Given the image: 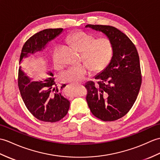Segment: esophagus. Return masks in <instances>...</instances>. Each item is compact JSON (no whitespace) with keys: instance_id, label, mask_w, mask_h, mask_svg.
<instances>
[{"instance_id":"esophagus-1","label":"esophagus","mask_w":160,"mask_h":160,"mask_svg":"<svg viewBox=\"0 0 160 160\" xmlns=\"http://www.w3.org/2000/svg\"><path fill=\"white\" fill-rule=\"evenodd\" d=\"M80 86H82V85H81V84H80Z\"/></svg>"}]
</instances>
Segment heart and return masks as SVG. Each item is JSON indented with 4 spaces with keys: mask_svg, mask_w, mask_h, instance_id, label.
I'll use <instances>...</instances> for the list:
<instances>
[{
    "mask_svg": "<svg viewBox=\"0 0 160 160\" xmlns=\"http://www.w3.org/2000/svg\"><path fill=\"white\" fill-rule=\"evenodd\" d=\"M69 43L80 52H82V60L86 63L70 67L61 74L63 82L79 83L90 73L101 72L109 65L113 56V45L108 38L96 39L94 35L84 31H76L68 38ZM58 47L53 51L52 59L56 68L60 66L57 57Z\"/></svg>",
    "mask_w": 160,
    "mask_h": 160,
    "instance_id": "heart-1",
    "label": "heart"
}]
</instances>
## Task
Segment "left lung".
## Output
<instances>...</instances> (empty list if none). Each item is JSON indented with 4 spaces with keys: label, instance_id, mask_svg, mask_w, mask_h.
<instances>
[{
    "label": "left lung",
    "instance_id": "8db88e82",
    "mask_svg": "<svg viewBox=\"0 0 160 160\" xmlns=\"http://www.w3.org/2000/svg\"><path fill=\"white\" fill-rule=\"evenodd\" d=\"M101 31L113 45L109 65L95 79L85 85L87 102L92 114L103 121H113L127 114L136 102L142 83L138 51L128 37L117 28L107 25L87 24Z\"/></svg>",
    "mask_w": 160,
    "mask_h": 160
}]
</instances>
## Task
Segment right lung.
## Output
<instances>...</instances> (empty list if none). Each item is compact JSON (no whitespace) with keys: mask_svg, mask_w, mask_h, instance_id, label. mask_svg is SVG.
Here are the masks:
<instances>
[{"mask_svg":"<svg viewBox=\"0 0 160 160\" xmlns=\"http://www.w3.org/2000/svg\"><path fill=\"white\" fill-rule=\"evenodd\" d=\"M62 28H49L36 33L25 42L22 49L20 62L28 54L45 48L48 42L62 32ZM48 76L43 81H34L20 68L18 72V87L26 107L38 119L54 122L60 121L68 114L70 102L61 94L62 84L58 89L53 78V73H47Z\"/></svg>","mask_w":160,"mask_h":160,"instance_id":"right-lung-1","label":"right lung"}]
</instances>
